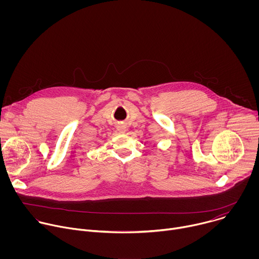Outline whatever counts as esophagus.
Instances as JSON below:
<instances>
[{
	"mask_svg": "<svg viewBox=\"0 0 259 259\" xmlns=\"http://www.w3.org/2000/svg\"><path fill=\"white\" fill-rule=\"evenodd\" d=\"M117 129H118V131H119L120 133H124V132L126 131V126L123 125V124H120V125H118Z\"/></svg>",
	"mask_w": 259,
	"mask_h": 259,
	"instance_id": "esophagus-1",
	"label": "esophagus"
}]
</instances>
